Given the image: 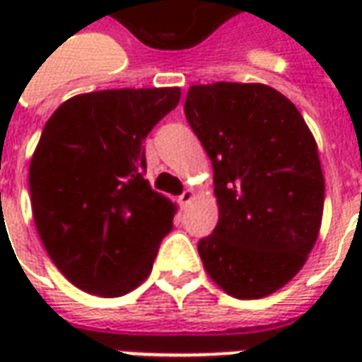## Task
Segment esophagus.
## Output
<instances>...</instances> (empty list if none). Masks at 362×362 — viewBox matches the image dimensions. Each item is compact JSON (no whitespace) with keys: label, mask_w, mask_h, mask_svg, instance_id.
I'll return each mask as SVG.
<instances>
[{"label":"esophagus","mask_w":362,"mask_h":362,"mask_svg":"<svg viewBox=\"0 0 362 362\" xmlns=\"http://www.w3.org/2000/svg\"><path fill=\"white\" fill-rule=\"evenodd\" d=\"M194 196H196V194H194V189H192V188L184 189V192H182V196L178 197V202H180L182 207H186V205H188L189 202L194 199Z\"/></svg>","instance_id":"1"}]
</instances>
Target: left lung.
I'll return each mask as SVG.
<instances>
[{
	"instance_id": "8db88e82",
	"label": "left lung",
	"mask_w": 362,
	"mask_h": 362,
	"mask_svg": "<svg viewBox=\"0 0 362 362\" xmlns=\"http://www.w3.org/2000/svg\"><path fill=\"white\" fill-rule=\"evenodd\" d=\"M184 112L213 165L219 223L197 244L235 298H262L300 272L324 213L318 145L296 106L264 83L192 85Z\"/></svg>"
}]
</instances>
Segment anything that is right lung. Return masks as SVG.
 <instances>
[{"label":"right lung","mask_w":362,"mask_h":362,"mask_svg":"<svg viewBox=\"0 0 362 362\" xmlns=\"http://www.w3.org/2000/svg\"><path fill=\"white\" fill-rule=\"evenodd\" d=\"M178 103V87L96 90L44 126L28 168L33 217L52 262L85 293L114 298L149 277L176 204L143 178V141Z\"/></svg>","instance_id":"obj_1"}]
</instances>
